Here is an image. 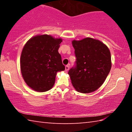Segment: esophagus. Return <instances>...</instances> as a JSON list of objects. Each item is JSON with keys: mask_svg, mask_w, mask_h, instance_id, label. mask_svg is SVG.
I'll return each mask as SVG.
<instances>
[{"mask_svg": "<svg viewBox=\"0 0 132 132\" xmlns=\"http://www.w3.org/2000/svg\"><path fill=\"white\" fill-rule=\"evenodd\" d=\"M69 68H70V67H69V65H66L65 66V70L66 71H68L69 70Z\"/></svg>", "mask_w": 132, "mask_h": 132, "instance_id": "esophagus-1", "label": "esophagus"}]
</instances>
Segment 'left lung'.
Returning <instances> with one entry per match:
<instances>
[{"mask_svg":"<svg viewBox=\"0 0 132 132\" xmlns=\"http://www.w3.org/2000/svg\"><path fill=\"white\" fill-rule=\"evenodd\" d=\"M76 66L69 70L71 84L78 92L90 93L101 87L111 70V52L100 40L87 37L72 41Z\"/></svg>","mask_w":132,"mask_h":132,"instance_id":"obj_1","label":"left lung"}]
</instances>
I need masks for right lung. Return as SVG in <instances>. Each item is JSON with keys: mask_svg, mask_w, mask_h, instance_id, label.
I'll list each match as a JSON object with an SVG mask.
<instances>
[{"mask_svg": "<svg viewBox=\"0 0 132 132\" xmlns=\"http://www.w3.org/2000/svg\"><path fill=\"white\" fill-rule=\"evenodd\" d=\"M62 39L50 35H37L26 42L20 57V69L26 83L38 92H45L54 86L57 73L63 71L58 52Z\"/></svg>", "mask_w": 132, "mask_h": 132, "instance_id": "right-lung-1", "label": "right lung"}]
</instances>
